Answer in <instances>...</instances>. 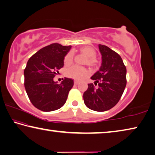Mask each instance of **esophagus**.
Masks as SVG:
<instances>
[{"instance_id": "obj_1", "label": "esophagus", "mask_w": 155, "mask_h": 155, "mask_svg": "<svg viewBox=\"0 0 155 155\" xmlns=\"http://www.w3.org/2000/svg\"><path fill=\"white\" fill-rule=\"evenodd\" d=\"M78 84H79V82H78V81H74V84L75 85H78Z\"/></svg>"}]
</instances>
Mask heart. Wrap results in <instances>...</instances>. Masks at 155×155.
I'll return each mask as SVG.
<instances>
[{
  "instance_id": "1",
  "label": "heart",
  "mask_w": 155,
  "mask_h": 155,
  "mask_svg": "<svg viewBox=\"0 0 155 155\" xmlns=\"http://www.w3.org/2000/svg\"><path fill=\"white\" fill-rule=\"evenodd\" d=\"M80 51L82 54L86 56V59L85 60L84 63L88 65L89 67H94L97 66V61L96 59L97 51L93 48L91 46L86 45L81 48ZM73 54L72 52H69L64 57V63L65 65H69L73 62ZM88 74V71L86 68L78 65H74L66 71V75L67 77L73 78L75 80L80 81L84 79Z\"/></svg>"
}]
</instances>
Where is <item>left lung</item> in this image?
<instances>
[{
  "instance_id": "left-lung-1",
  "label": "left lung",
  "mask_w": 155,
  "mask_h": 155,
  "mask_svg": "<svg viewBox=\"0 0 155 155\" xmlns=\"http://www.w3.org/2000/svg\"><path fill=\"white\" fill-rule=\"evenodd\" d=\"M102 63L99 70L91 78L94 80L88 84L83 94L84 101L89 109L105 112L114 107L121 98L127 84V69L120 56L107 46L99 44Z\"/></svg>"
}]
</instances>
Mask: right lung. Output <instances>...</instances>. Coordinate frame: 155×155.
<instances>
[{
  "label": "right lung",
  "instance_id": "obj_1",
  "mask_svg": "<svg viewBox=\"0 0 155 155\" xmlns=\"http://www.w3.org/2000/svg\"><path fill=\"white\" fill-rule=\"evenodd\" d=\"M71 46L52 43L41 49L27 62L24 69V87L30 101L43 112L62 107L67 101L73 80L64 78L58 84L54 81L56 72L64 66V58Z\"/></svg>",
  "mask_w": 155,
  "mask_h": 155
}]
</instances>
